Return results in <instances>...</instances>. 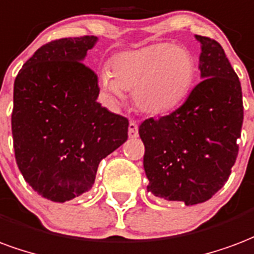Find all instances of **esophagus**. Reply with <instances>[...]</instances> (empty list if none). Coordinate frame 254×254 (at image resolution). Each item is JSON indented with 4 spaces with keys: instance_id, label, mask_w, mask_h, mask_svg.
<instances>
[{
    "instance_id": "1",
    "label": "esophagus",
    "mask_w": 254,
    "mask_h": 254,
    "mask_svg": "<svg viewBox=\"0 0 254 254\" xmlns=\"http://www.w3.org/2000/svg\"><path fill=\"white\" fill-rule=\"evenodd\" d=\"M127 133H129V137L130 138H134V137L138 136V127L134 121L129 122V127H127Z\"/></svg>"
}]
</instances>
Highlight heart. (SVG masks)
<instances>
[{
	"label": "heart",
	"mask_w": 254,
	"mask_h": 254,
	"mask_svg": "<svg viewBox=\"0 0 254 254\" xmlns=\"http://www.w3.org/2000/svg\"><path fill=\"white\" fill-rule=\"evenodd\" d=\"M112 72L101 75L102 89L116 101L133 91L134 105L149 116H164L185 102L192 90L196 63L187 48L160 43L118 54Z\"/></svg>",
	"instance_id": "b5f03b06"
}]
</instances>
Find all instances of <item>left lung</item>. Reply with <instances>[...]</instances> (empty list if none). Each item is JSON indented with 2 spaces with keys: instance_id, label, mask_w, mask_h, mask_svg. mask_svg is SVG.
Returning a JSON list of instances; mask_svg holds the SVG:
<instances>
[{
  "instance_id": "1",
  "label": "left lung",
  "mask_w": 254,
  "mask_h": 254,
  "mask_svg": "<svg viewBox=\"0 0 254 254\" xmlns=\"http://www.w3.org/2000/svg\"><path fill=\"white\" fill-rule=\"evenodd\" d=\"M200 78L186 102L138 127L148 191L185 204L206 202L222 189L238 155L244 121L241 83L218 41L196 35Z\"/></svg>"
}]
</instances>
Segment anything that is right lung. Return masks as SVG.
<instances>
[{
    "instance_id": "right-lung-1",
    "label": "right lung",
    "mask_w": 254,
    "mask_h": 254,
    "mask_svg": "<svg viewBox=\"0 0 254 254\" xmlns=\"http://www.w3.org/2000/svg\"><path fill=\"white\" fill-rule=\"evenodd\" d=\"M95 36L47 43L25 62L13 90L14 156L37 194L65 202L91 189L99 161L127 138V118L97 102L98 78L82 60Z\"/></svg>"
}]
</instances>
